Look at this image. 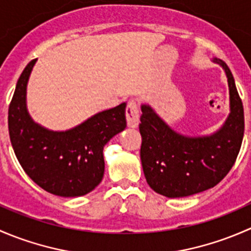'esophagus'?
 I'll return each instance as SVG.
<instances>
[{"mask_svg": "<svg viewBox=\"0 0 251 251\" xmlns=\"http://www.w3.org/2000/svg\"><path fill=\"white\" fill-rule=\"evenodd\" d=\"M126 120L128 127H137L140 124V111H138L137 103L135 100H130L126 107Z\"/></svg>", "mask_w": 251, "mask_h": 251, "instance_id": "1", "label": "esophagus"}]
</instances>
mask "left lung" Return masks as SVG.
I'll return each instance as SVG.
<instances>
[{"mask_svg": "<svg viewBox=\"0 0 251 251\" xmlns=\"http://www.w3.org/2000/svg\"><path fill=\"white\" fill-rule=\"evenodd\" d=\"M226 73L229 113L217 132L188 137L175 132L149 105L141 107V161L149 187L168 198H182L212 188L225 178L242 146L244 109L226 63L214 58Z\"/></svg>", "mask_w": 251, "mask_h": 251, "instance_id": "obj_1", "label": "left lung"}]
</instances>
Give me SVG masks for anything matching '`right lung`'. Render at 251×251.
Segmentation results:
<instances>
[{
    "label": "right lung",
    "instance_id": "obj_1",
    "mask_svg": "<svg viewBox=\"0 0 251 251\" xmlns=\"http://www.w3.org/2000/svg\"><path fill=\"white\" fill-rule=\"evenodd\" d=\"M37 59L25 67L8 109V130L16 156L27 176L59 197L90 193L104 175L103 147L126 127V103L100 111L68 131H50L26 109V85Z\"/></svg>",
    "mask_w": 251,
    "mask_h": 251
}]
</instances>
